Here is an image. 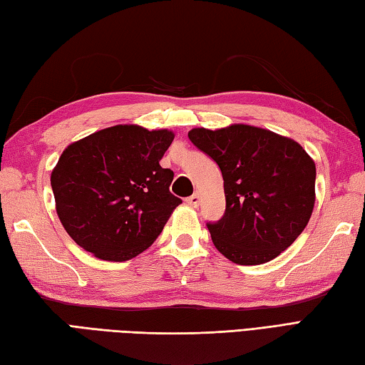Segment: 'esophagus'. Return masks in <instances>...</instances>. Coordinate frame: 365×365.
<instances>
[{
	"mask_svg": "<svg viewBox=\"0 0 365 365\" xmlns=\"http://www.w3.org/2000/svg\"><path fill=\"white\" fill-rule=\"evenodd\" d=\"M199 202H200V196L197 195V192H195V195L190 196V197L187 199V204L191 205V207H197Z\"/></svg>",
	"mask_w": 365,
	"mask_h": 365,
	"instance_id": "34e87169",
	"label": "esophagus"
}]
</instances>
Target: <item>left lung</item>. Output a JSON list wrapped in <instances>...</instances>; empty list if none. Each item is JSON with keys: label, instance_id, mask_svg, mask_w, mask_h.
Instances as JSON below:
<instances>
[{"label": "left lung", "instance_id": "left-lung-1", "mask_svg": "<svg viewBox=\"0 0 365 365\" xmlns=\"http://www.w3.org/2000/svg\"><path fill=\"white\" fill-rule=\"evenodd\" d=\"M188 138L222 174L226 213L207 224L216 250L238 265L276 259L311 220L314 160L293 139L245 123L192 128Z\"/></svg>", "mask_w": 365, "mask_h": 365}]
</instances>
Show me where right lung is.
<instances>
[{
	"mask_svg": "<svg viewBox=\"0 0 365 365\" xmlns=\"http://www.w3.org/2000/svg\"><path fill=\"white\" fill-rule=\"evenodd\" d=\"M174 131L108 127L67 145L51 173L66 232L97 259L125 262L149 247L182 204L160 160Z\"/></svg>",
	"mask_w": 365,
	"mask_h": 365,
	"instance_id": "add662e5",
	"label": "right lung"
}]
</instances>
